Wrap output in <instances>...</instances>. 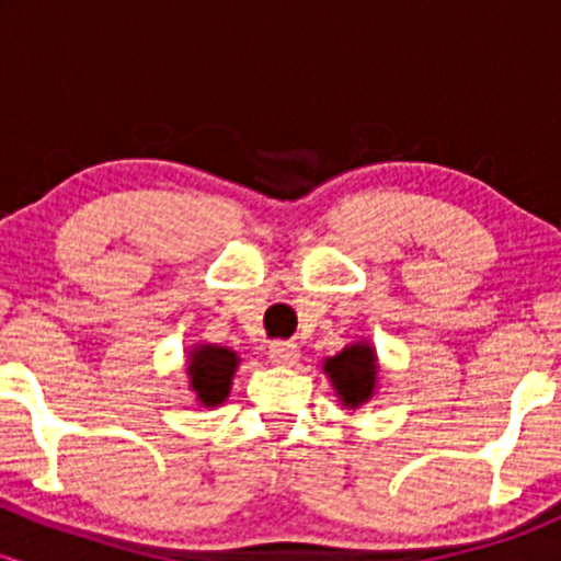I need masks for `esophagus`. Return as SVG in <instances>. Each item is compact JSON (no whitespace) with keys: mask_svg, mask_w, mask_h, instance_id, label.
<instances>
[{"mask_svg":"<svg viewBox=\"0 0 561 561\" xmlns=\"http://www.w3.org/2000/svg\"><path fill=\"white\" fill-rule=\"evenodd\" d=\"M300 358V351L295 343H285V340H276L268 345V362L276 366H293Z\"/></svg>","mask_w":561,"mask_h":561,"instance_id":"esophagus-1","label":"esophagus"}]
</instances>
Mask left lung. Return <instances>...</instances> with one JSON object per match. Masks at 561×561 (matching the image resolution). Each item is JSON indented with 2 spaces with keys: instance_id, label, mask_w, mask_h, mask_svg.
<instances>
[{
  "instance_id": "obj_1",
  "label": "left lung",
  "mask_w": 561,
  "mask_h": 561,
  "mask_svg": "<svg viewBox=\"0 0 561 561\" xmlns=\"http://www.w3.org/2000/svg\"><path fill=\"white\" fill-rule=\"evenodd\" d=\"M321 369L332 382L340 405L347 411H356L369 403L379 388L377 347L366 340L345 345L337 356L324 358Z\"/></svg>"
}]
</instances>
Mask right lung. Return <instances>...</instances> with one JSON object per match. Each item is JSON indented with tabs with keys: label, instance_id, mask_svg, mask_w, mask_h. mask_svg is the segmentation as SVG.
<instances>
[{
	"label": "right lung",
	"instance_id": "obj_1",
	"mask_svg": "<svg viewBox=\"0 0 561 561\" xmlns=\"http://www.w3.org/2000/svg\"><path fill=\"white\" fill-rule=\"evenodd\" d=\"M237 369H240V356L231 347L197 343L186 351V379L203 409H216L227 401Z\"/></svg>",
	"mask_w": 561,
	"mask_h": 561
}]
</instances>
